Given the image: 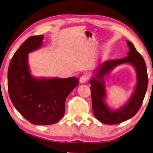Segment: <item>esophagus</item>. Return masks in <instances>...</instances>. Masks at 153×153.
<instances>
[{
	"mask_svg": "<svg viewBox=\"0 0 153 153\" xmlns=\"http://www.w3.org/2000/svg\"><path fill=\"white\" fill-rule=\"evenodd\" d=\"M87 79H88V77L85 75V76H82L80 77V79H79V82H80L81 84H84L87 81Z\"/></svg>",
	"mask_w": 153,
	"mask_h": 153,
	"instance_id": "obj_1",
	"label": "esophagus"
}]
</instances>
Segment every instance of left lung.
Listing matches in <instances>:
<instances>
[{"label": "left lung", "instance_id": "obj_1", "mask_svg": "<svg viewBox=\"0 0 153 153\" xmlns=\"http://www.w3.org/2000/svg\"><path fill=\"white\" fill-rule=\"evenodd\" d=\"M129 48L128 57L120 59L108 60L94 70L89 83L91 91L92 108L94 117L105 124L115 125L126 121L136 114L143 102L148 88L147 68L143 58L132 42L127 40ZM122 64L131 65L136 72L137 82L134 91L127 102L119 108H113L106 101L107 92L105 78L117 66Z\"/></svg>", "mask_w": 153, "mask_h": 153}]
</instances>
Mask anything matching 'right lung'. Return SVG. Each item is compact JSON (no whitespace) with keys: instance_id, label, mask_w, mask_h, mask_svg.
Wrapping results in <instances>:
<instances>
[{"instance_id":"1","label":"right lung","mask_w":153,"mask_h":153,"mask_svg":"<svg viewBox=\"0 0 153 153\" xmlns=\"http://www.w3.org/2000/svg\"><path fill=\"white\" fill-rule=\"evenodd\" d=\"M44 35L32 36L16 51L7 73L8 92L12 104L34 125L54 124L65 113L66 98L78 85L77 77H34L28 63L29 53L42 46Z\"/></svg>"}]
</instances>
